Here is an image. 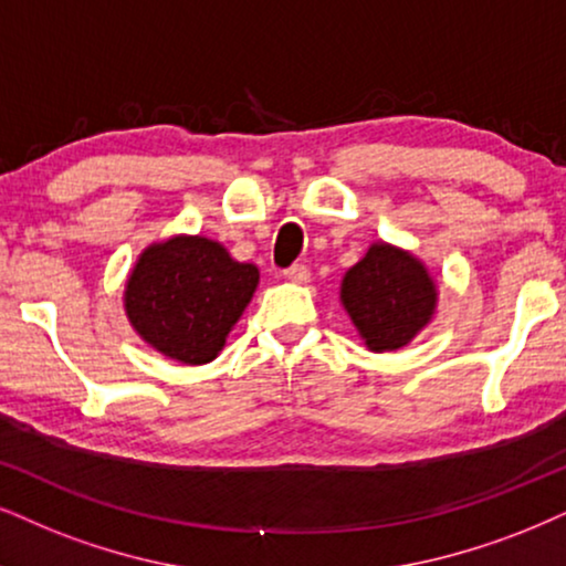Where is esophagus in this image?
I'll return each instance as SVG.
<instances>
[{
    "label": "esophagus",
    "instance_id": "34e87169",
    "mask_svg": "<svg viewBox=\"0 0 566 566\" xmlns=\"http://www.w3.org/2000/svg\"><path fill=\"white\" fill-rule=\"evenodd\" d=\"M307 276H311V271H307L305 263H292L290 269H284V279H290V282L303 284L307 282Z\"/></svg>",
    "mask_w": 566,
    "mask_h": 566
}]
</instances>
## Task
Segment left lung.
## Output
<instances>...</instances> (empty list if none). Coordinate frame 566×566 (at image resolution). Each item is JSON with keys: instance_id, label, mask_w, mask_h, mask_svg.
<instances>
[{"instance_id": "8db88e82", "label": "left lung", "mask_w": 566, "mask_h": 566, "mask_svg": "<svg viewBox=\"0 0 566 566\" xmlns=\"http://www.w3.org/2000/svg\"><path fill=\"white\" fill-rule=\"evenodd\" d=\"M342 303L374 353L399 349L433 316L436 287L405 250L374 245L342 282Z\"/></svg>"}]
</instances>
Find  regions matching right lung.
Wrapping results in <instances>:
<instances>
[{
    "label": "right lung",
    "instance_id": "1",
    "mask_svg": "<svg viewBox=\"0 0 566 566\" xmlns=\"http://www.w3.org/2000/svg\"><path fill=\"white\" fill-rule=\"evenodd\" d=\"M259 284V269L230 259L219 242L175 238L151 245L135 263L125 311L148 345L200 366L224 347Z\"/></svg>",
    "mask_w": 566,
    "mask_h": 566
}]
</instances>
